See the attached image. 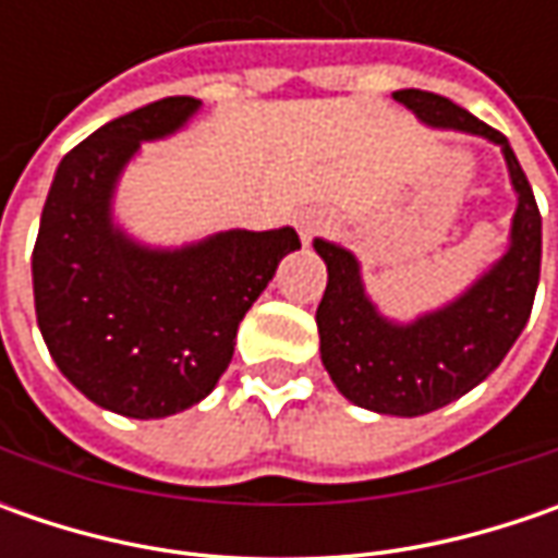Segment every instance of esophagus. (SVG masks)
Wrapping results in <instances>:
<instances>
[{
	"instance_id": "34e87169",
	"label": "esophagus",
	"mask_w": 558,
	"mask_h": 558,
	"mask_svg": "<svg viewBox=\"0 0 558 558\" xmlns=\"http://www.w3.org/2000/svg\"><path fill=\"white\" fill-rule=\"evenodd\" d=\"M307 239H311V235H304V242H307Z\"/></svg>"
}]
</instances>
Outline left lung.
I'll list each match as a JSON object with an SVG mask.
<instances>
[{
	"label": "left lung",
	"mask_w": 558,
	"mask_h": 558,
	"mask_svg": "<svg viewBox=\"0 0 558 558\" xmlns=\"http://www.w3.org/2000/svg\"><path fill=\"white\" fill-rule=\"evenodd\" d=\"M397 101L432 126L487 136L504 148L519 192L512 245L457 304L422 316L413 326L381 319L360 286V267L344 247L316 239L329 267L326 294L316 307L319 351L338 391L385 416H422L447 407L500 366L525 329L541 282V210L525 170L500 130L425 89H400Z\"/></svg>",
	"instance_id": "left-lung-1"
}]
</instances>
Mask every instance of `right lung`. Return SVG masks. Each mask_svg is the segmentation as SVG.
<instances>
[{
    "mask_svg": "<svg viewBox=\"0 0 558 558\" xmlns=\"http://www.w3.org/2000/svg\"><path fill=\"white\" fill-rule=\"evenodd\" d=\"M170 96L98 126L58 163L33 245L36 323L58 369L93 403L130 418L173 416L214 391L247 307L294 229L220 232L183 251H148L111 226V189L142 140L198 111Z\"/></svg>",
    "mask_w": 558,
    "mask_h": 558,
    "instance_id": "1",
    "label": "right lung"
}]
</instances>
